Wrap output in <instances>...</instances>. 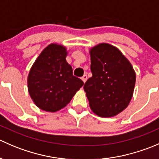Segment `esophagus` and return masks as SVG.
<instances>
[{
	"label": "esophagus",
	"instance_id": "1",
	"mask_svg": "<svg viewBox=\"0 0 159 159\" xmlns=\"http://www.w3.org/2000/svg\"><path fill=\"white\" fill-rule=\"evenodd\" d=\"M87 79H88V77H87V75H83L82 78H81V80H82L83 82H84V83L86 82Z\"/></svg>",
	"mask_w": 159,
	"mask_h": 159
}]
</instances>
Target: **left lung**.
Instances as JSON below:
<instances>
[{
	"mask_svg": "<svg viewBox=\"0 0 159 159\" xmlns=\"http://www.w3.org/2000/svg\"><path fill=\"white\" fill-rule=\"evenodd\" d=\"M90 54L92 77L84 85L90 108L100 117L115 116L132 98L135 72L122 53L111 44H98Z\"/></svg>",
	"mask_w": 159,
	"mask_h": 159,
	"instance_id": "obj_1",
	"label": "left lung"
}]
</instances>
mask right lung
Listing matches in <instances>:
<instances>
[{"instance_id":"1","label":"right lung","mask_w":159,"mask_h":159,"mask_svg":"<svg viewBox=\"0 0 159 159\" xmlns=\"http://www.w3.org/2000/svg\"><path fill=\"white\" fill-rule=\"evenodd\" d=\"M66 56L64 46L51 44L43 50L30 68L28 91L41 109L50 112L61 109L84 84L80 78L73 75Z\"/></svg>"}]
</instances>
